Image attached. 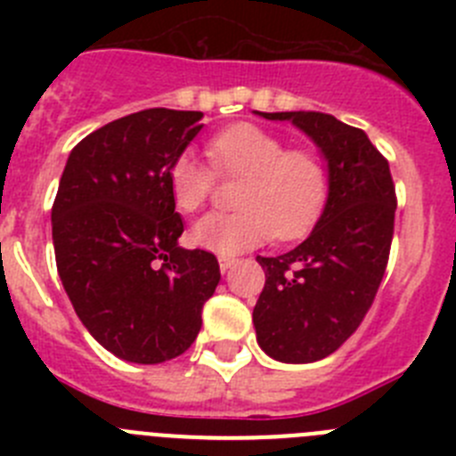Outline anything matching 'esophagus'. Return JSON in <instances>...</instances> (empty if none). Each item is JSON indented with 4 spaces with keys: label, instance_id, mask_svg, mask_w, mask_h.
<instances>
[{
    "label": "esophagus",
    "instance_id": "1",
    "mask_svg": "<svg viewBox=\"0 0 456 456\" xmlns=\"http://www.w3.org/2000/svg\"><path fill=\"white\" fill-rule=\"evenodd\" d=\"M237 260L235 257H231V256H219V267H221V272H228V269L232 267V265H235Z\"/></svg>",
    "mask_w": 456,
    "mask_h": 456
}]
</instances>
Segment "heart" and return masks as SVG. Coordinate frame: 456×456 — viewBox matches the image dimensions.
<instances>
[{"label": "heart", "instance_id": "heart-1", "mask_svg": "<svg viewBox=\"0 0 456 456\" xmlns=\"http://www.w3.org/2000/svg\"><path fill=\"white\" fill-rule=\"evenodd\" d=\"M212 164L224 175H244L231 215H208L191 228V241L205 251L235 256L273 235L297 240L315 225L329 196V173L310 151H288L283 139L253 123H237L212 136L208 146ZM215 187V171L183 152L168 167L173 205L199 212Z\"/></svg>", "mask_w": 456, "mask_h": 456}]
</instances>
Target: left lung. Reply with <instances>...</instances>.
I'll use <instances>...</instances> for the list:
<instances>
[{"mask_svg": "<svg viewBox=\"0 0 456 456\" xmlns=\"http://www.w3.org/2000/svg\"><path fill=\"white\" fill-rule=\"evenodd\" d=\"M313 139L326 159L329 196L299 247L257 256L265 288L253 308L257 345L281 363H313L347 340L377 297L395 225L386 157L363 130L320 111H276Z\"/></svg>", "mask_w": 456, "mask_h": 456, "instance_id": "1", "label": "left lung"}]
</instances>
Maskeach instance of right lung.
<instances>
[{"mask_svg":"<svg viewBox=\"0 0 456 456\" xmlns=\"http://www.w3.org/2000/svg\"><path fill=\"white\" fill-rule=\"evenodd\" d=\"M200 111L143 109L72 148L52 205L59 278L95 340L130 363L155 365L191 347L216 257L178 247L184 225L168 167L200 132Z\"/></svg>","mask_w":456,"mask_h":456,"instance_id":"right-lung-1","label":"right lung"}]
</instances>
